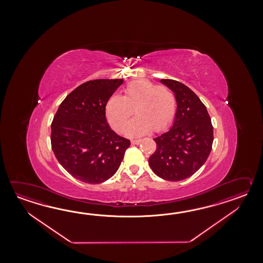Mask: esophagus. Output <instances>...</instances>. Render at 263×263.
<instances>
[{
	"label": "esophagus",
	"mask_w": 263,
	"mask_h": 263,
	"mask_svg": "<svg viewBox=\"0 0 263 263\" xmlns=\"http://www.w3.org/2000/svg\"><path fill=\"white\" fill-rule=\"evenodd\" d=\"M130 143H132V144H133V145H138V144H140V143H141V140H140V139L132 140V141H130Z\"/></svg>",
	"instance_id": "esophagus-1"
}]
</instances>
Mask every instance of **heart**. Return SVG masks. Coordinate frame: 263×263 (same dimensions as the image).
<instances>
[{"label":"heart","instance_id":"heart-1","mask_svg":"<svg viewBox=\"0 0 263 263\" xmlns=\"http://www.w3.org/2000/svg\"><path fill=\"white\" fill-rule=\"evenodd\" d=\"M134 112L125 133L140 136L152 130L160 133L173 123L177 112V100L172 90L156 85L148 80L133 81L124 88L123 96L109 98L105 106L107 119L118 133L123 130Z\"/></svg>","mask_w":263,"mask_h":263}]
</instances>
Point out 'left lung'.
Segmentation results:
<instances>
[{
	"instance_id": "obj_1",
	"label": "left lung",
	"mask_w": 263,
	"mask_h": 263,
	"mask_svg": "<svg viewBox=\"0 0 263 263\" xmlns=\"http://www.w3.org/2000/svg\"><path fill=\"white\" fill-rule=\"evenodd\" d=\"M161 83L176 96L177 112L172 128L154 138L156 151L148 163L158 177L179 181L194 175L207 161L213 127L207 108L188 86L169 79Z\"/></svg>"
}]
</instances>
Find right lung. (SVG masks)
<instances>
[{
  "label": "right lung",
  "mask_w": 263,
  "mask_h": 263,
  "mask_svg": "<svg viewBox=\"0 0 263 263\" xmlns=\"http://www.w3.org/2000/svg\"><path fill=\"white\" fill-rule=\"evenodd\" d=\"M122 79H99L79 85L62 101L51 122L50 143L56 159L75 179L98 184L112 177L129 140L107 123L105 106Z\"/></svg>",
  "instance_id": "obj_1"
}]
</instances>
